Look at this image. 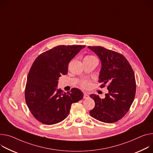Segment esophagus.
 Returning a JSON list of instances; mask_svg holds the SVG:
<instances>
[{
    "label": "esophagus",
    "mask_w": 153,
    "mask_h": 153,
    "mask_svg": "<svg viewBox=\"0 0 153 153\" xmlns=\"http://www.w3.org/2000/svg\"><path fill=\"white\" fill-rule=\"evenodd\" d=\"M89 98V95L87 93H84V99H87Z\"/></svg>",
    "instance_id": "esophagus-1"
}]
</instances>
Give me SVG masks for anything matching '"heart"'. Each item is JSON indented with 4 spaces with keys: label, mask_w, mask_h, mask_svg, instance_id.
Masks as SVG:
<instances>
[{
    "label": "heart",
    "mask_w": 153,
    "mask_h": 153,
    "mask_svg": "<svg viewBox=\"0 0 153 153\" xmlns=\"http://www.w3.org/2000/svg\"><path fill=\"white\" fill-rule=\"evenodd\" d=\"M96 59L94 56H93V55H87V56H86L84 60H92V59ZM80 86L84 88H87L90 87V82L87 81V80H84V81H82L80 83Z\"/></svg>",
    "instance_id": "1"
}]
</instances>
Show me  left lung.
<instances>
[{
  "label": "left lung",
  "mask_w": 153,
  "mask_h": 153,
  "mask_svg": "<svg viewBox=\"0 0 153 153\" xmlns=\"http://www.w3.org/2000/svg\"><path fill=\"white\" fill-rule=\"evenodd\" d=\"M99 57L101 68L99 76L101 88L107 85L104 99L99 95H90L95 102L90 111L97 120L113 123L121 119L129 111L135 98L136 82L133 69L127 59L117 52L101 46H88Z\"/></svg>",
  "instance_id": "left-lung-1"
}]
</instances>
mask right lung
Listing matches in <instances>:
<instances>
[{
  "label": "right lung",
  "mask_w": 153,
  "mask_h": 153,
  "mask_svg": "<svg viewBox=\"0 0 153 153\" xmlns=\"http://www.w3.org/2000/svg\"><path fill=\"white\" fill-rule=\"evenodd\" d=\"M85 47L57 46L41 53L33 62L27 76L25 99L39 122L48 125L61 122L68 117L71 104L83 98L78 88L65 93L57 87L59 77L68 73L69 62Z\"/></svg>",
  "instance_id": "add662e5"
}]
</instances>
